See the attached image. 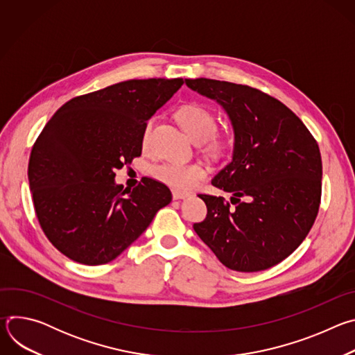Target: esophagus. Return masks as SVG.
<instances>
[{
  "label": "esophagus",
  "mask_w": 355,
  "mask_h": 355,
  "mask_svg": "<svg viewBox=\"0 0 355 355\" xmlns=\"http://www.w3.org/2000/svg\"><path fill=\"white\" fill-rule=\"evenodd\" d=\"M187 196H189L188 192H181V191H177V189L173 191V198H174V199H184V198H187Z\"/></svg>",
  "instance_id": "esophagus-1"
}]
</instances>
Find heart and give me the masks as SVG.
<instances>
[{
	"label": "heart",
	"mask_w": 355,
	"mask_h": 355,
	"mask_svg": "<svg viewBox=\"0 0 355 355\" xmlns=\"http://www.w3.org/2000/svg\"><path fill=\"white\" fill-rule=\"evenodd\" d=\"M177 119L193 141H207L208 148L214 151V153H218V151L223 148V140L215 136L218 126L216 118L208 108L199 104H187L177 111ZM153 125L155 119H148L144 125L141 135L143 147H147L150 143ZM153 174L159 181L167 184L168 187L180 191H187L193 188L200 180L205 178L207 170L199 163L184 164L177 162H168L157 166L153 170Z\"/></svg>",
	"instance_id": "b5f03b06"
}]
</instances>
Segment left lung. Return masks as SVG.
Masks as SVG:
<instances>
[{
	"label": "left lung",
	"instance_id": "obj_1",
	"mask_svg": "<svg viewBox=\"0 0 355 355\" xmlns=\"http://www.w3.org/2000/svg\"><path fill=\"white\" fill-rule=\"evenodd\" d=\"M185 84L216 101L234 133L232 162L212 180L233 196L199 193L208 215L193 230L230 270L271 268L305 240L318 216L319 146L288 107L260 89L209 78Z\"/></svg>",
	"mask_w": 355,
	"mask_h": 355
}]
</instances>
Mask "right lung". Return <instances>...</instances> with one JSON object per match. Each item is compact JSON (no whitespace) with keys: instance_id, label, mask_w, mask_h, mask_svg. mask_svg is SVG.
Instances as JSON below:
<instances>
[{"instance_id":"add662e5","label":"right lung","mask_w":355,"mask_h":355,"mask_svg":"<svg viewBox=\"0 0 355 355\" xmlns=\"http://www.w3.org/2000/svg\"><path fill=\"white\" fill-rule=\"evenodd\" d=\"M182 84L122 81L70 99L43 128L31 151L29 188L42 230L70 260H115L171 202L163 182L144 177L123 189L115 170L141 155L146 122Z\"/></svg>"}]
</instances>
